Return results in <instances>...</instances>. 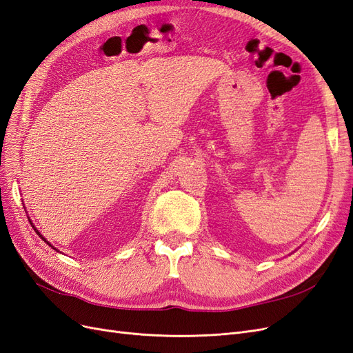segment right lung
<instances>
[{"label": "right lung", "mask_w": 353, "mask_h": 353, "mask_svg": "<svg viewBox=\"0 0 353 353\" xmlns=\"http://www.w3.org/2000/svg\"><path fill=\"white\" fill-rule=\"evenodd\" d=\"M35 231H37V230H35ZM37 232H38V231H37ZM38 234H39V232H38ZM39 237H42V236H39ZM42 240H44V241H47V240H46L44 237H42ZM47 243H48V241H47ZM48 244H50V243H48ZM50 245H51V244H50Z\"/></svg>", "instance_id": "add662e5"}]
</instances>
